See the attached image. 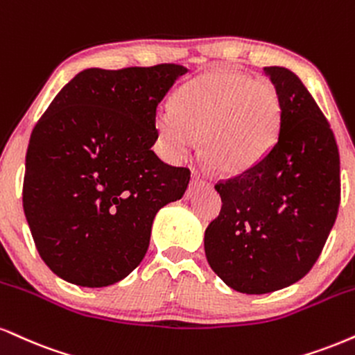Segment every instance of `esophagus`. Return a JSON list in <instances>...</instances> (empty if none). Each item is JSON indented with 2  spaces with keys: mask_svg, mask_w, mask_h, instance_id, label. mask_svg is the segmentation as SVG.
<instances>
[{
  "mask_svg": "<svg viewBox=\"0 0 355 355\" xmlns=\"http://www.w3.org/2000/svg\"><path fill=\"white\" fill-rule=\"evenodd\" d=\"M208 187H210V183L205 182V180H202V178H200L198 175H195V177L191 178L189 190L185 191V198H187V200L191 198V196H193V195L196 193V191L202 190V189H208Z\"/></svg>",
  "mask_w": 355,
  "mask_h": 355,
  "instance_id": "34e87169",
  "label": "esophagus"
}]
</instances>
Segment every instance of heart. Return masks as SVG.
Returning <instances> with one entry per match:
<instances>
[{
  "label": "heart",
  "instance_id": "b5f03b06",
  "mask_svg": "<svg viewBox=\"0 0 355 355\" xmlns=\"http://www.w3.org/2000/svg\"><path fill=\"white\" fill-rule=\"evenodd\" d=\"M283 105L275 85L234 71H213L183 84L173 105L157 110L166 155L189 157L203 137V155L216 172L238 177L275 147Z\"/></svg>",
  "mask_w": 355,
  "mask_h": 355
}]
</instances>
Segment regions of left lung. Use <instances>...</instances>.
I'll use <instances>...</instances> for the list:
<instances>
[{
  "label": "left lung",
  "mask_w": 355,
  "mask_h": 355,
  "mask_svg": "<svg viewBox=\"0 0 355 355\" xmlns=\"http://www.w3.org/2000/svg\"><path fill=\"white\" fill-rule=\"evenodd\" d=\"M263 71L283 105L279 135L261 164L216 183L223 207L205 232L210 268L245 294L277 291L306 276L340 200L339 150L321 109L288 67Z\"/></svg>",
  "instance_id": "8db88e82"
}]
</instances>
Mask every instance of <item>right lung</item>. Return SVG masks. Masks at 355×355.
I'll use <instances>...</instances> for the list:
<instances>
[{"mask_svg": "<svg viewBox=\"0 0 355 355\" xmlns=\"http://www.w3.org/2000/svg\"><path fill=\"white\" fill-rule=\"evenodd\" d=\"M178 64L89 67L59 91L26 152L23 208L34 245L67 283L104 288L148 250L157 211L185 193L190 170L162 162L157 107Z\"/></svg>", "mask_w": 355, "mask_h": 355, "instance_id": "obj_1", "label": "right lung"}]
</instances>
